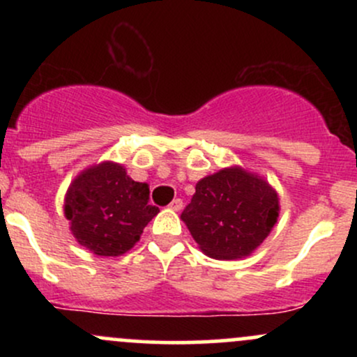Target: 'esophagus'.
Returning <instances> with one entry per match:
<instances>
[{"mask_svg":"<svg viewBox=\"0 0 357 357\" xmlns=\"http://www.w3.org/2000/svg\"><path fill=\"white\" fill-rule=\"evenodd\" d=\"M169 208H171V210H174V211H179L183 208V199L181 198H174L173 202H171Z\"/></svg>","mask_w":357,"mask_h":357,"instance_id":"34e87169","label":"esophagus"}]
</instances>
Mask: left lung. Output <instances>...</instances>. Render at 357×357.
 I'll return each mask as SVG.
<instances>
[{
    "mask_svg": "<svg viewBox=\"0 0 357 357\" xmlns=\"http://www.w3.org/2000/svg\"><path fill=\"white\" fill-rule=\"evenodd\" d=\"M278 216L277 192L264 179L240 169H221L196 184L181 220L206 255L218 260L247 257Z\"/></svg>",
    "mask_w": 357,
    "mask_h": 357,
    "instance_id": "8db88e82",
    "label": "left lung"
}]
</instances>
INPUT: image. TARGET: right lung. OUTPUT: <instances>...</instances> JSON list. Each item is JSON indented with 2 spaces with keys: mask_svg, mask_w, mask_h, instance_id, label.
I'll list each match as a JSON object with an SVG mask.
<instances>
[{
  "mask_svg": "<svg viewBox=\"0 0 357 357\" xmlns=\"http://www.w3.org/2000/svg\"><path fill=\"white\" fill-rule=\"evenodd\" d=\"M147 199L146 183L132 181L121 165L102 162L70 184L65 216L82 247L100 257H117L134 247L159 213Z\"/></svg>",
  "mask_w": 357,
  "mask_h": 357,
  "instance_id": "obj_1",
  "label": "right lung"
}]
</instances>
